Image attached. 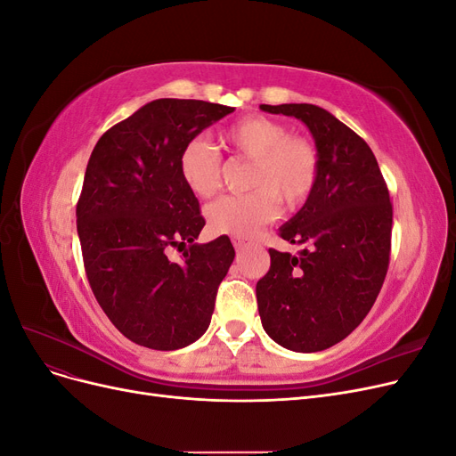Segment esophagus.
<instances>
[{
	"mask_svg": "<svg viewBox=\"0 0 456 456\" xmlns=\"http://www.w3.org/2000/svg\"><path fill=\"white\" fill-rule=\"evenodd\" d=\"M232 241H233V247H236V251H243L247 247V241L241 240V238H233Z\"/></svg>",
	"mask_w": 456,
	"mask_h": 456,
	"instance_id": "esophagus-1",
	"label": "esophagus"
}]
</instances>
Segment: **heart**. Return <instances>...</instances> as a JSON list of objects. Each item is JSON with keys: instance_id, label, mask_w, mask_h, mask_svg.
<instances>
[{"instance_id": "b5f03b06", "label": "heart", "mask_w": 456, "mask_h": 456, "mask_svg": "<svg viewBox=\"0 0 456 456\" xmlns=\"http://www.w3.org/2000/svg\"><path fill=\"white\" fill-rule=\"evenodd\" d=\"M220 142L233 158L249 159L247 194L224 196L205 209L207 224L218 236L249 238L280 211L305 205L320 178L317 148L298 134H289L281 121L245 116L220 133ZM178 175L191 194L209 200L223 184V158L203 139H190L178 154Z\"/></svg>"}]
</instances>
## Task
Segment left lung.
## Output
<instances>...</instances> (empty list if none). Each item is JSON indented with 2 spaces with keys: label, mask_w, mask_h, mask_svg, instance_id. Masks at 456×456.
Instances as JSON below:
<instances>
[{
  "label": "left lung",
  "mask_w": 456,
  "mask_h": 456,
  "mask_svg": "<svg viewBox=\"0 0 456 456\" xmlns=\"http://www.w3.org/2000/svg\"><path fill=\"white\" fill-rule=\"evenodd\" d=\"M310 129L320 178L305 207L280 228L300 245L295 256L270 249L256 283L266 333L293 352H322L363 322L390 265L392 203L375 154L360 134L314 104H260Z\"/></svg>",
  "instance_id": "1"
}]
</instances>
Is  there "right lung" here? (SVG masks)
<instances>
[{
  "mask_svg": "<svg viewBox=\"0 0 456 456\" xmlns=\"http://www.w3.org/2000/svg\"><path fill=\"white\" fill-rule=\"evenodd\" d=\"M233 108L158 99L110 127L93 148L77 200V236L93 295L123 337L178 350L211 323L236 251L196 243L205 218L178 175L183 146ZM186 246L183 263L170 247Z\"/></svg>",
  "mask_w": 456,
  "mask_h": 456,
  "instance_id": "add662e5",
  "label": "right lung"
}]
</instances>
